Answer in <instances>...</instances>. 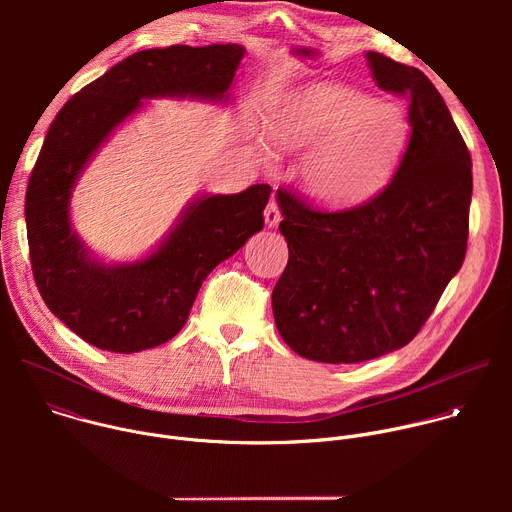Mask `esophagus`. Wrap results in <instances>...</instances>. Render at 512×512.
<instances>
[{
    "label": "esophagus",
    "instance_id": "obj_1",
    "mask_svg": "<svg viewBox=\"0 0 512 512\" xmlns=\"http://www.w3.org/2000/svg\"><path fill=\"white\" fill-rule=\"evenodd\" d=\"M281 221V210H279V204L277 200H269L267 208H265V225L271 229V227H277Z\"/></svg>",
    "mask_w": 512,
    "mask_h": 512
}]
</instances>
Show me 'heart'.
I'll return each mask as SVG.
<instances>
[{"label":"heart","instance_id":"b5f03b06","mask_svg":"<svg viewBox=\"0 0 512 512\" xmlns=\"http://www.w3.org/2000/svg\"><path fill=\"white\" fill-rule=\"evenodd\" d=\"M271 131L283 148H316L304 168V184L316 200L350 206L391 176L409 125L393 103L340 85H310L275 107Z\"/></svg>","mask_w":512,"mask_h":512}]
</instances>
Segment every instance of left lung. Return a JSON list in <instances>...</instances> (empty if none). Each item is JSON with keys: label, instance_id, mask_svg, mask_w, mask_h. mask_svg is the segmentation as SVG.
<instances>
[{"label": "left lung", "instance_id": "8db88e82", "mask_svg": "<svg viewBox=\"0 0 512 512\" xmlns=\"http://www.w3.org/2000/svg\"><path fill=\"white\" fill-rule=\"evenodd\" d=\"M375 83L409 99V143L391 182L360 206L324 212L283 188L289 259L271 306L304 358L350 364L409 344L460 271L468 245L472 160L433 83L367 52Z\"/></svg>", "mask_w": 512, "mask_h": 512}]
</instances>
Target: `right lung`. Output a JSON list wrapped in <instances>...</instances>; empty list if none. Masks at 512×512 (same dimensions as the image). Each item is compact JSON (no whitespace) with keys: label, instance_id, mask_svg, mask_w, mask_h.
Returning <instances> with one entry per match:
<instances>
[{"label":"right lung","instance_id":"1","mask_svg":"<svg viewBox=\"0 0 512 512\" xmlns=\"http://www.w3.org/2000/svg\"><path fill=\"white\" fill-rule=\"evenodd\" d=\"M243 56L239 44L139 50L52 121L26 192L30 261L48 310L85 342L121 354L168 342L186 324L206 275L263 229L269 184L198 196L162 245L133 263L105 265L70 227L72 188L143 99L227 101Z\"/></svg>","mask_w":512,"mask_h":512}]
</instances>
